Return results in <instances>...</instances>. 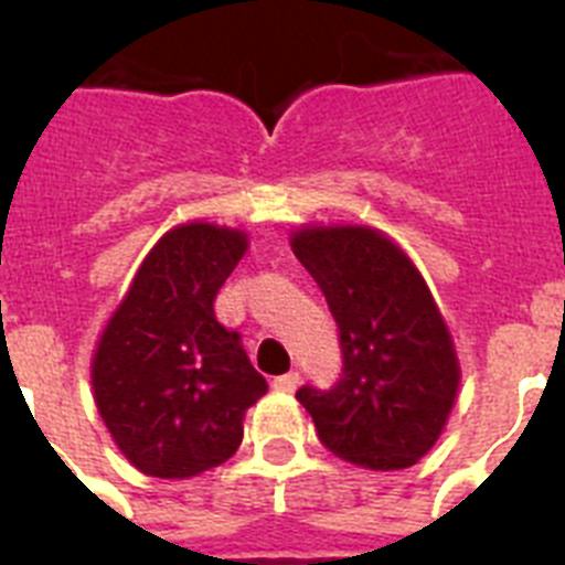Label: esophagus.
<instances>
[{"label": "esophagus", "instance_id": "esophagus-1", "mask_svg": "<svg viewBox=\"0 0 565 565\" xmlns=\"http://www.w3.org/2000/svg\"><path fill=\"white\" fill-rule=\"evenodd\" d=\"M299 387V373L297 371H288L282 376L274 379V391L279 393H294Z\"/></svg>", "mask_w": 565, "mask_h": 565}]
</instances>
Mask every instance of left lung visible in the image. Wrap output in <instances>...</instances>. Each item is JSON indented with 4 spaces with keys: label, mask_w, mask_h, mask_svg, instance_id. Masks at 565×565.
Instances as JSON below:
<instances>
[{
    "label": "left lung",
    "mask_w": 565,
    "mask_h": 565,
    "mask_svg": "<svg viewBox=\"0 0 565 565\" xmlns=\"http://www.w3.org/2000/svg\"><path fill=\"white\" fill-rule=\"evenodd\" d=\"M291 248L326 294L342 344L331 391H297L319 441L376 472L413 467L441 436L461 382L430 288L379 228L302 226Z\"/></svg>",
    "instance_id": "8db88e82"
}]
</instances>
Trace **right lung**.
Here are the masks:
<instances>
[{"mask_svg":"<svg viewBox=\"0 0 565 565\" xmlns=\"http://www.w3.org/2000/svg\"><path fill=\"white\" fill-rule=\"evenodd\" d=\"M248 248V234L214 223L169 228L135 271L93 353L96 407L135 469L192 478L243 441L246 411L268 391L214 297Z\"/></svg>","mask_w":565,"mask_h":565,"instance_id":"obj_1","label":"right lung"}]
</instances>
